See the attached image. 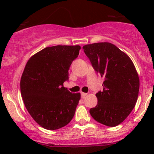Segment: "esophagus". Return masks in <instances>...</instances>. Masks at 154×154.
I'll list each match as a JSON object with an SVG mask.
<instances>
[{
    "label": "esophagus",
    "instance_id": "1",
    "mask_svg": "<svg viewBox=\"0 0 154 154\" xmlns=\"http://www.w3.org/2000/svg\"><path fill=\"white\" fill-rule=\"evenodd\" d=\"M87 95H88V93H81V97H82V98H84Z\"/></svg>",
    "mask_w": 154,
    "mask_h": 154
}]
</instances>
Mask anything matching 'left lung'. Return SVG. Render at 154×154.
<instances>
[{
	"label": "left lung",
	"instance_id": "left-lung-1",
	"mask_svg": "<svg viewBox=\"0 0 154 154\" xmlns=\"http://www.w3.org/2000/svg\"><path fill=\"white\" fill-rule=\"evenodd\" d=\"M94 69L103 77V91L97 93L98 104L90 109L95 121L116 127L126 119L138 97L140 80L130 58L107 42L82 47Z\"/></svg>",
	"mask_w": 154,
	"mask_h": 154
}]
</instances>
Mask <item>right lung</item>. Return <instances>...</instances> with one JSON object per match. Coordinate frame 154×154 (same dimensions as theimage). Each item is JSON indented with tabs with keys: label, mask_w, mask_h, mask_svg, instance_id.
<instances>
[{
	"label": "right lung",
	"mask_w": 154,
	"mask_h": 154,
	"mask_svg": "<svg viewBox=\"0 0 154 154\" xmlns=\"http://www.w3.org/2000/svg\"><path fill=\"white\" fill-rule=\"evenodd\" d=\"M79 45L47 47L26 63L20 81L21 95L26 110L42 128L49 130L66 126L72 119L80 93L63 87L68 71L78 56Z\"/></svg>",
	"instance_id": "obj_1"
}]
</instances>
